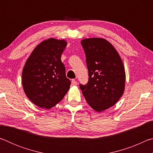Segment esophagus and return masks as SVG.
I'll list each match as a JSON object with an SVG mask.
<instances>
[{
	"label": "esophagus",
	"mask_w": 153,
	"mask_h": 153,
	"mask_svg": "<svg viewBox=\"0 0 153 153\" xmlns=\"http://www.w3.org/2000/svg\"><path fill=\"white\" fill-rule=\"evenodd\" d=\"M71 84L73 85V86H76L77 85V82L76 79H72L71 80Z\"/></svg>",
	"instance_id": "34e87169"
}]
</instances>
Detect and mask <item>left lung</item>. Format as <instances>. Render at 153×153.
Instances as JSON below:
<instances>
[{"label": "left lung", "mask_w": 153, "mask_h": 153, "mask_svg": "<svg viewBox=\"0 0 153 153\" xmlns=\"http://www.w3.org/2000/svg\"><path fill=\"white\" fill-rule=\"evenodd\" d=\"M86 57L88 82L79 85L86 102L101 112L115 105L125 90V68L118 52L104 38L83 39Z\"/></svg>", "instance_id": "1"}]
</instances>
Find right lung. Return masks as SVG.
<instances>
[{"label":"right lung","instance_id":"1","mask_svg":"<svg viewBox=\"0 0 153 153\" xmlns=\"http://www.w3.org/2000/svg\"><path fill=\"white\" fill-rule=\"evenodd\" d=\"M67 42L48 38L33 49L22 71L25 94L33 104L49 109L63 99L71 82L61 60Z\"/></svg>","mask_w":153,"mask_h":153}]
</instances>
